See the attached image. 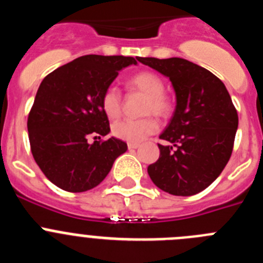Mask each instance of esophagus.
<instances>
[{"label": "esophagus", "mask_w": 263, "mask_h": 263, "mask_svg": "<svg viewBox=\"0 0 263 263\" xmlns=\"http://www.w3.org/2000/svg\"><path fill=\"white\" fill-rule=\"evenodd\" d=\"M127 147H129L130 150H132V148H138V147H139V143H137V142H129V143H127Z\"/></svg>", "instance_id": "obj_1"}]
</instances>
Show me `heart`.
I'll return each mask as SVG.
<instances>
[{
  "label": "heart",
  "instance_id": "heart-1",
  "mask_svg": "<svg viewBox=\"0 0 263 263\" xmlns=\"http://www.w3.org/2000/svg\"><path fill=\"white\" fill-rule=\"evenodd\" d=\"M130 89L139 90L147 96L143 113L164 118L173 110V104L164 95L163 80L150 71H142L134 75L127 81ZM101 108L106 117L115 120L121 113V95L117 88L109 87L101 97ZM158 124L153 117H145L141 120H120L113 124L111 132L117 138L127 142H141L157 130Z\"/></svg>",
  "mask_w": 263,
  "mask_h": 263
}]
</instances>
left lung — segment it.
Returning <instances> with one entry per match:
<instances>
[{"label":"left lung","instance_id":"obj_1","mask_svg":"<svg viewBox=\"0 0 263 263\" xmlns=\"http://www.w3.org/2000/svg\"><path fill=\"white\" fill-rule=\"evenodd\" d=\"M170 79L176 106L159 136V159L147 167L153 183L175 196H191L212 184L233 150L238 116L224 83L182 58H138Z\"/></svg>","mask_w":263,"mask_h":263}]
</instances>
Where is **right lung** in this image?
Returning <instances> with one entry per match:
<instances>
[{
    "label": "right lung",
    "instance_id": "obj_1",
    "mask_svg": "<svg viewBox=\"0 0 263 263\" xmlns=\"http://www.w3.org/2000/svg\"><path fill=\"white\" fill-rule=\"evenodd\" d=\"M132 64H137L132 57L85 55L52 71L39 85L27 120L31 153L48 180L64 191L99 185L127 150L115 137L93 143L88 137L109 134L101 97Z\"/></svg>",
    "mask_w": 263,
    "mask_h": 263
}]
</instances>
